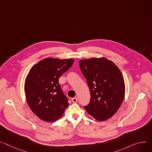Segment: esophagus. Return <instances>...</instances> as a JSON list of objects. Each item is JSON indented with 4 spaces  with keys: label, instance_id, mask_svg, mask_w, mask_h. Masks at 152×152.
Here are the masks:
<instances>
[{
    "label": "esophagus",
    "instance_id": "obj_1",
    "mask_svg": "<svg viewBox=\"0 0 152 152\" xmlns=\"http://www.w3.org/2000/svg\"><path fill=\"white\" fill-rule=\"evenodd\" d=\"M72 102H73L76 103V102H77V98L76 97L73 98H72Z\"/></svg>",
    "mask_w": 152,
    "mask_h": 152
}]
</instances>
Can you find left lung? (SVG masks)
Masks as SVG:
<instances>
[{
  "label": "left lung",
  "mask_w": 152,
  "mask_h": 152,
  "mask_svg": "<svg viewBox=\"0 0 152 152\" xmlns=\"http://www.w3.org/2000/svg\"><path fill=\"white\" fill-rule=\"evenodd\" d=\"M79 66L91 95L90 103L84 108L99 121L112 117L125 96V83L120 70L105 58L80 60Z\"/></svg>",
  "instance_id": "1"
}]
</instances>
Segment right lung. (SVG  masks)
<instances>
[{"mask_svg": "<svg viewBox=\"0 0 152 152\" xmlns=\"http://www.w3.org/2000/svg\"><path fill=\"white\" fill-rule=\"evenodd\" d=\"M73 62V59L45 58L30 69L25 79L26 99L31 111L41 120L56 121L68 107L59 79Z\"/></svg>", "mask_w": 152, "mask_h": 152, "instance_id": "right-lung-1", "label": "right lung"}]
</instances>
